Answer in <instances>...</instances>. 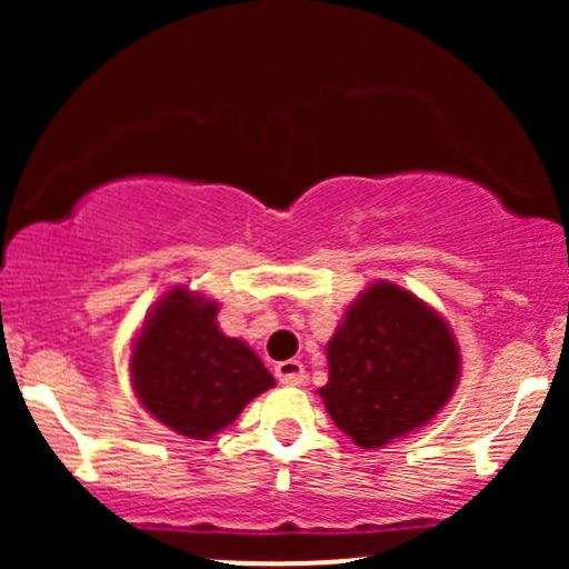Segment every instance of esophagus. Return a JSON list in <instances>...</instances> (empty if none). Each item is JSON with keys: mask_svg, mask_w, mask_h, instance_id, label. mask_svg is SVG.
<instances>
[{"mask_svg": "<svg viewBox=\"0 0 569 569\" xmlns=\"http://www.w3.org/2000/svg\"><path fill=\"white\" fill-rule=\"evenodd\" d=\"M276 377L283 385H302L305 382V367L302 361H283L276 367Z\"/></svg>", "mask_w": 569, "mask_h": 569, "instance_id": "1", "label": "esophagus"}]
</instances>
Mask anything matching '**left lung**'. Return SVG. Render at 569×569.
Masks as SVG:
<instances>
[{"instance_id":"obj_1","label":"left lung","mask_w":569,"mask_h":569,"mask_svg":"<svg viewBox=\"0 0 569 569\" xmlns=\"http://www.w3.org/2000/svg\"><path fill=\"white\" fill-rule=\"evenodd\" d=\"M321 393L339 430L375 449L439 415L460 377V350L436 310L401 286H369L339 323Z\"/></svg>"}]
</instances>
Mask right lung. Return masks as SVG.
<instances>
[{
    "instance_id": "1",
    "label": "right lung",
    "mask_w": 569,
    "mask_h": 569,
    "mask_svg": "<svg viewBox=\"0 0 569 569\" xmlns=\"http://www.w3.org/2000/svg\"><path fill=\"white\" fill-rule=\"evenodd\" d=\"M217 312L211 299L171 289L147 316L130 352L143 409L187 439L217 436L276 385L257 352L221 335Z\"/></svg>"
}]
</instances>
